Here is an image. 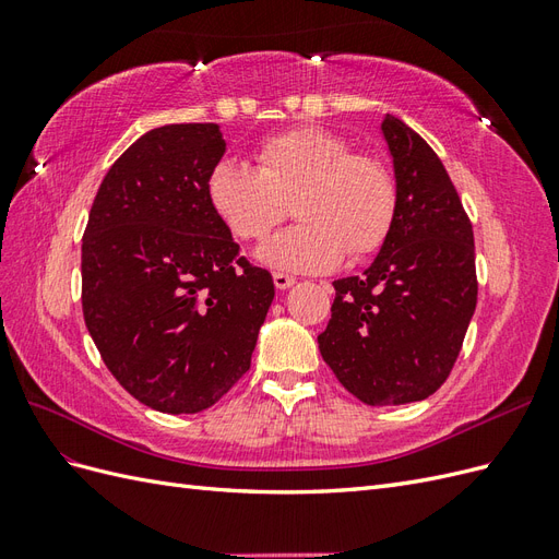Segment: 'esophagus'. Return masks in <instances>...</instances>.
<instances>
[{"instance_id":"34e87169","label":"esophagus","mask_w":559,"mask_h":559,"mask_svg":"<svg viewBox=\"0 0 559 559\" xmlns=\"http://www.w3.org/2000/svg\"><path fill=\"white\" fill-rule=\"evenodd\" d=\"M273 282H275V286H277L280 292L292 289V286L296 284V280H294L292 275H286V273H275V275H273Z\"/></svg>"}]
</instances>
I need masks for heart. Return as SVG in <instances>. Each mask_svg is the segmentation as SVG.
<instances>
[{"instance_id": "b5f03b06", "label": "heart", "mask_w": 559, "mask_h": 559, "mask_svg": "<svg viewBox=\"0 0 559 559\" xmlns=\"http://www.w3.org/2000/svg\"><path fill=\"white\" fill-rule=\"evenodd\" d=\"M218 222L238 240H263L286 216L302 222L263 242L261 263L292 273H326L382 247L396 214V183L373 156L352 154L333 130L306 126L275 134L253 167L224 158L205 183Z\"/></svg>"}]
</instances>
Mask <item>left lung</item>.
<instances>
[{"label":"left lung","mask_w":559,"mask_h":559,"mask_svg":"<svg viewBox=\"0 0 559 559\" xmlns=\"http://www.w3.org/2000/svg\"><path fill=\"white\" fill-rule=\"evenodd\" d=\"M382 134L394 163L396 214L364 275L335 280L319 352L366 405L431 396L460 357L476 312L473 228L436 151L386 114Z\"/></svg>","instance_id":"obj_1"}]
</instances>
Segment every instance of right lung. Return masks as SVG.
I'll return each instance as SVG.
<instances>
[{
	"label": "right lung",
	"mask_w": 559,
	"mask_h": 559,
	"mask_svg": "<svg viewBox=\"0 0 559 559\" xmlns=\"http://www.w3.org/2000/svg\"><path fill=\"white\" fill-rule=\"evenodd\" d=\"M216 123L148 130L99 183L81 245L83 319L128 394L167 415L210 408L251 366L275 298L212 212Z\"/></svg>",
	"instance_id": "1"
}]
</instances>
